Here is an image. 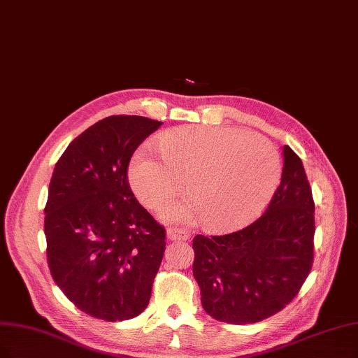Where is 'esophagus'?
<instances>
[{
  "label": "esophagus",
  "instance_id": "esophagus-1",
  "mask_svg": "<svg viewBox=\"0 0 358 358\" xmlns=\"http://www.w3.org/2000/svg\"><path fill=\"white\" fill-rule=\"evenodd\" d=\"M167 238L170 241H187V239H189V234L185 232L183 229H179V227H169Z\"/></svg>",
  "mask_w": 358,
  "mask_h": 358
}]
</instances>
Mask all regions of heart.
<instances>
[{
	"instance_id": "obj_1",
	"label": "heart",
	"mask_w": 358,
	"mask_h": 358,
	"mask_svg": "<svg viewBox=\"0 0 358 358\" xmlns=\"http://www.w3.org/2000/svg\"><path fill=\"white\" fill-rule=\"evenodd\" d=\"M141 148L129 180L139 201L160 208L183 188L192 196L169 206L170 222L204 220L211 231H234L259 217L282 178L278 150L262 135L220 126H180Z\"/></svg>"
}]
</instances>
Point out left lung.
<instances>
[{
    "label": "left lung",
    "mask_w": 358,
    "mask_h": 358,
    "mask_svg": "<svg viewBox=\"0 0 358 358\" xmlns=\"http://www.w3.org/2000/svg\"><path fill=\"white\" fill-rule=\"evenodd\" d=\"M314 199L303 162L283 147L280 185L262 216L226 235H196L194 278L213 319L248 324L287 307L314 259Z\"/></svg>",
    "instance_id": "1"
}]
</instances>
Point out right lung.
I'll list each match as a JSON object with an SVG mask.
<instances>
[{"mask_svg":"<svg viewBox=\"0 0 358 358\" xmlns=\"http://www.w3.org/2000/svg\"><path fill=\"white\" fill-rule=\"evenodd\" d=\"M162 122L110 116L70 142L48 188L44 231L51 276L95 319L136 317L150 303L166 229L135 198L127 169Z\"/></svg>","mask_w":358,"mask_h":358,"instance_id":"right-lung-1","label":"right lung"}]
</instances>
